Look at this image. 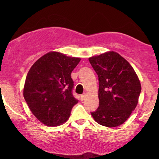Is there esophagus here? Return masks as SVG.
<instances>
[{"mask_svg": "<svg viewBox=\"0 0 159 159\" xmlns=\"http://www.w3.org/2000/svg\"><path fill=\"white\" fill-rule=\"evenodd\" d=\"M86 96H87V93H83L81 96V99L82 100V101H83V100H84L85 99V98H86Z\"/></svg>", "mask_w": 159, "mask_h": 159, "instance_id": "34e87169", "label": "esophagus"}]
</instances>
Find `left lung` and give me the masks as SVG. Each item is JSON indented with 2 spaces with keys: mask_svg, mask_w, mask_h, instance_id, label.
Masks as SVG:
<instances>
[{
  "mask_svg": "<svg viewBox=\"0 0 159 159\" xmlns=\"http://www.w3.org/2000/svg\"><path fill=\"white\" fill-rule=\"evenodd\" d=\"M98 78L99 105L91 115L96 123L116 127L125 123L138 105L141 86L134 69L118 53L89 58Z\"/></svg>",
  "mask_w": 159,
  "mask_h": 159,
  "instance_id": "obj_1",
  "label": "left lung"
}]
</instances>
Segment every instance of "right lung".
<instances>
[{
    "instance_id": "right-lung-1",
    "label": "right lung",
    "mask_w": 159,
    "mask_h": 159,
    "mask_svg": "<svg viewBox=\"0 0 159 159\" xmlns=\"http://www.w3.org/2000/svg\"><path fill=\"white\" fill-rule=\"evenodd\" d=\"M81 59L52 52L36 61L29 70L23 95L33 114L48 126L64 123L78 103L72 95V70Z\"/></svg>"
}]
</instances>
